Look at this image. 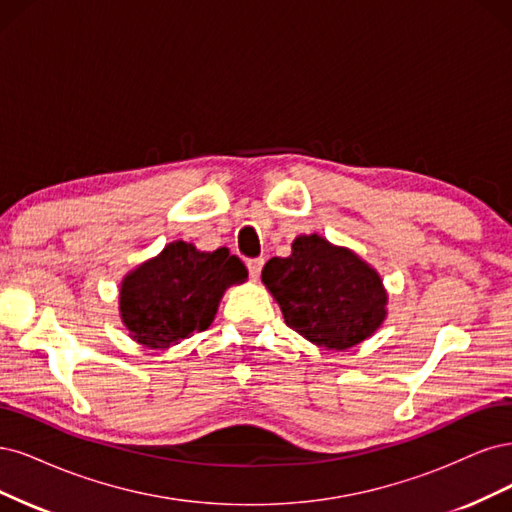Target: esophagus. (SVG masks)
<instances>
[{
    "instance_id": "1",
    "label": "esophagus",
    "mask_w": 512,
    "mask_h": 512,
    "mask_svg": "<svg viewBox=\"0 0 512 512\" xmlns=\"http://www.w3.org/2000/svg\"><path fill=\"white\" fill-rule=\"evenodd\" d=\"M246 268H249L251 278H259L261 268H263V259L261 257L259 259H249V261H246Z\"/></svg>"
}]
</instances>
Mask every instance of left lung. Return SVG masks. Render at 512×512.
Instances as JSON below:
<instances>
[{
  "instance_id": "8db88e82",
  "label": "left lung",
  "mask_w": 512,
  "mask_h": 512,
  "mask_svg": "<svg viewBox=\"0 0 512 512\" xmlns=\"http://www.w3.org/2000/svg\"><path fill=\"white\" fill-rule=\"evenodd\" d=\"M261 280L285 323L327 351L364 342L387 317V291L378 272L317 234L295 238L291 255L272 257Z\"/></svg>"
}]
</instances>
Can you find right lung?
<instances>
[{
    "mask_svg": "<svg viewBox=\"0 0 512 512\" xmlns=\"http://www.w3.org/2000/svg\"><path fill=\"white\" fill-rule=\"evenodd\" d=\"M246 276L244 263L225 246L204 253L183 240L170 242L123 278L121 319L136 342L168 349L208 329L225 289L244 283Z\"/></svg>",
    "mask_w": 512,
    "mask_h": 512,
    "instance_id": "right-lung-1",
    "label": "right lung"
}]
</instances>
